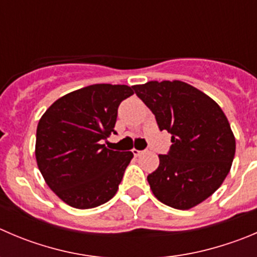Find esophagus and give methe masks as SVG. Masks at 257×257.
Returning a JSON list of instances; mask_svg holds the SVG:
<instances>
[{
    "label": "esophagus",
    "instance_id": "esophagus-1",
    "mask_svg": "<svg viewBox=\"0 0 257 257\" xmlns=\"http://www.w3.org/2000/svg\"><path fill=\"white\" fill-rule=\"evenodd\" d=\"M143 153H144V151L138 150V149H133V154L136 156V158H138V156H140Z\"/></svg>",
    "mask_w": 257,
    "mask_h": 257
}]
</instances>
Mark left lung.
<instances>
[{
	"label": "left lung",
	"instance_id": "8db88e82",
	"mask_svg": "<svg viewBox=\"0 0 257 257\" xmlns=\"http://www.w3.org/2000/svg\"><path fill=\"white\" fill-rule=\"evenodd\" d=\"M136 96L155 114L161 131L172 134L168 155L148 175L154 195L175 209H190L211 197L226 179L236 140L221 107L180 80L134 85Z\"/></svg>",
	"mask_w": 257,
	"mask_h": 257
}]
</instances>
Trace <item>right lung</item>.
Segmentation results:
<instances>
[{"instance_id": "1", "label": "right lung", "mask_w": 257, "mask_h": 257, "mask_svg": "<svg viewBox=\"0 0 257 257\" xmlns=\"http://www.w3.org/2000/svg\"><path fill=\"white\" fill-rule=\"evenodd\" d=\"M134 94L123 84H92L54 102L36 128L39 170L63 202L89 209L117 193L131 151L109 150L102 144L112 133L117 108Z\"/></svg>"}]
</instances>
